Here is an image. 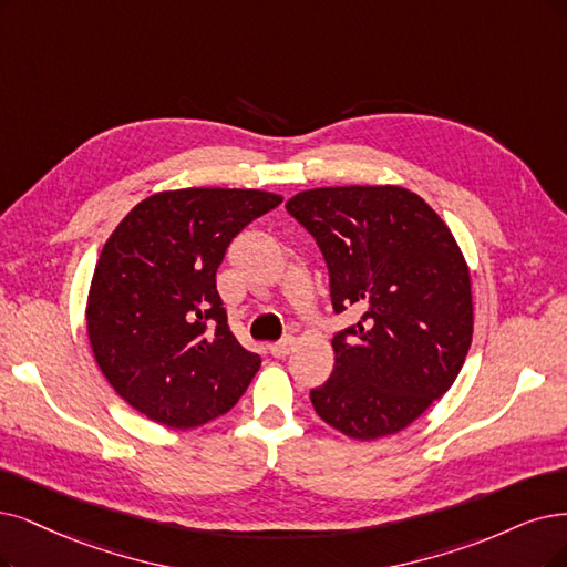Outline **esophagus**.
<instances>
[{
  "label": "esophagus",
  "mask_w": 567,
  "mask_h": 567,
  "mask_svg": "<svg viewBox=\"0 0 567 567\" xmlns=\"http://www.w3.org/2000/svg\"><path fill=\"white\" fill-rule=\"evenodd\" d=\"M291 339H285V341H278V343H272L268 350H270V354L272 358H278V360H282V358H287V354L291 352Z\"/></svg>",
  "instance_id": "esophagus-1"
}]
</instances>
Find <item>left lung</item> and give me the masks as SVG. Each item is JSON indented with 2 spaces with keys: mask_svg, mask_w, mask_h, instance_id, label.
Returning <instances> with one entry per match:
<instances>
[{
  "mask_svg": "<svg viewBox=\"0 0 567 567\" xmlns=\"http://www.w3.org/2000/svg\"><path fill=\"white\" fill-rule=\"evenodd\" d=\"M287 213L322 251L333 310H362L331 339L337 362L312 406L362 442L402 432L455 383L472 343L470 268L451 228L392 184L310 188Z\"/></svg>",
  "mask_w": 567,
  "mask_h": 567,
  "instance_id": "1",
  "label": "left lung"
}]
</instances>
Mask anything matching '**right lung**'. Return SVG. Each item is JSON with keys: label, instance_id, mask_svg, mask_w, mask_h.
Segmentation results:
<instances>
[{"label": "right lung", "instance_id": "add662e5", "mask_svg": "<svg viewBox=\"0 0 567 567\" xmlns=\"http://www.w3.org/2000/svg\"><path fill=\"white\" fill-rule=\"evenodd\" d=\"M259 188H179L137 203L104 243L86 327L110 385L150 421L192 430L236 406L261 367L228 329L217 268L278 207Z\"/></svg>", "mask_w": 567, "mask_h": 567}]
</instances>
